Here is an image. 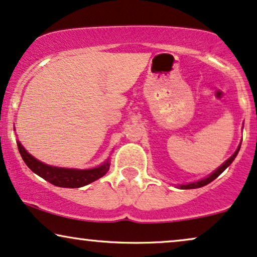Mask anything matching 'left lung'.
<instances>
[{"instance_id":"left-lung-1","label":"left lung","mask_w":257,"mask_h":257,"mask_svg":"<svg viewBox=\"0 0 257 257\" xmlns=\"http://www.w3.org/2000/svg\"><path fill=\"white\" fill-rule=\"evenodd\" d=\"M239 149H240V143H239V145H238V148H237V150L235 151V154H233L232 156H231L230 158H227V160L225 161V162H224L223 164H221V166H220L219 168H218V169L214 170V172L212 173L211 175H208L207 177H205V179L199 180V181H196V182L187 183V185H180L179 187H180V188H181V189H193V188H200V187H204V186H206V185H208V183L213 181L214 179H217V177L219 176L220 174L223 173L224 170H225L226 168L229 167L230 164L233 162V160H235V158H236L237 154H238Z\"/></svg>"}]
</instances>
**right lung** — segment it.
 I'll use <instances>...</instances> for the list:
<instances>
[{"label":"right lung","mask_w":257,"mask_h":257,"mask_svg":"<svg viewBox=\"0 0 257 257\" xmlns=\"http://www.w3.org/2000/svg\"><path fill=\"white\" fill-rule=\"evenodd\" d=\"M19 153L22 160L27 164L33 173L43 177L44 180L49 181L57 187H64V188H80L87 186L89 183L96 181L97 179L102 177L109 169V158L101 166L91 168V169H74V168H62L53 167L50 164L40 162L36 157L27 153V150L22 147L20 142L17 141Z\"/></svg>","instance_id":"1"}]
</instances>
